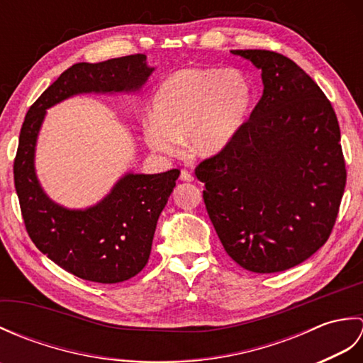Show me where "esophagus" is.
I'll return each mask as SVG.
<instances>
[{"label":"esophagus","mask_w":363,"mask_h":363,"mask_svg":"<svg viewBox=\"0 0 363 363\" xmlns=\"http://www.w3.org/2000/svg\"><path fill=\"white\" fill-rule=\"evenodd\" d=\"M179 179H181L182 182H194L195 177H194V174H191L190 172H187V169H181Z\"/></svg>","instance_id":"obj_1"}]
</instances>
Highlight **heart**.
<instances>
[{
	"mask_svg": "<svg viewBox=\"0 0 363 363\" xmlns=\"http://www.w3.org/2000/svg\"><path fill=\"white\" fill-rule=\"evenodd\" d=\"M252 101V84L237 68H181L154 91L143 140L154 152L174 156L186 138L195 156L215 157L240 134Z\"/></svg>",
	"mask_w": 363,
	"mask_h": 363,
	"instance_id": "b5f03b06",
	"label": "heart"
}]
</instances>
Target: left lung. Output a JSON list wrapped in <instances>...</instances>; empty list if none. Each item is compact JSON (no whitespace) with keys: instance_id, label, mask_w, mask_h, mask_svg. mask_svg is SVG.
<instances>
[{"instance_id":"left-lung-1","label":"left lung","mask_w":363,"mask_h":363,"mask_svg":"<svg viewBox=\"0 0 363 363\" xmlns=\"http://www.w3.org/2000/svg\"><path fill=\"white\" fill-rule=\"evenodd\" d=\"M259 68L264 94L240 134L195 169L207 213L229 257L277 273L317 252L345 191L340 126L329 99L293 60L230 51Z\"/></svg>"}]
</instances>
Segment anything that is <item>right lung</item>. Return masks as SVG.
Here are the masks:
<instances>
[{
  "instance_id": "right-lung-1",
  "label": "right lung",
  "mask_w": 363,
  "mask_h": 363,
  "mask_svg": "<svg viewBox=\"0 0 363 363\" xmlns=\"http://www.w3.org/2000/svg\"><path fill=\"white\" fill-rule=\"evenodd\" d=\"M152 72L145 54L74 64L29 107L23 121L13 181L26 230L48 259L81 279L117 284L142 272L179 169L129 172L95 206L68 209L45 194L35 173V145L46 109L82 94H137Z\"/></svg>"
}]
</instances>
